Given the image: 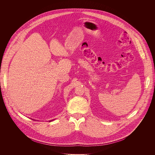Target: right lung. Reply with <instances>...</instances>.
I'll list each match as a JSON object with an SVG mask.
<instances>
[{"label":"right lung","mask_w":155,"mask_h":155,"mask_svg":"<svg viewBox=\"0 0 155 155\" xmlns=\"http://www.w3.org/2000/svg\"><path fill=\"white\" fill-rule=\"evenodd\" d=\"M52 120H50V121H49V122H51V121H52Z\"/></svg>","instance_id":"obj_1"}]
</instances>
